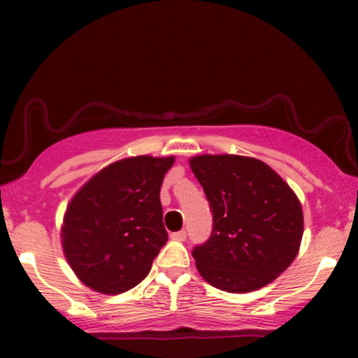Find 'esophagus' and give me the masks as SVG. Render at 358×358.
<instances>
[{
	"label": "esophagus",
	"mask_w": 358,
	"mask_h": 358,
	"mask_svg": "<svg viewBox=\"0 0 358 358\" xmlns=\"http://www.w3.org/2000/svg\"><path fill=\"white\" fill-rule=\"evenodd\" d=\"M171 238L176 239V241H185V238H187V233H185V229H180V231H176L171 234Z\"/></svg>",
	"instance_id": "1"
}]
</instances>
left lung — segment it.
Masks as SVG:
<instances>
[{"label": "left lung", "mask_w": 358, "mask_h": 358, "mask_svg": "<svg viewBox=\"0 0 358 358\" xmlns=\"http://www.w3.org/2000/svg\"><path fill=\"white\" fill-rule=\"evenodd\" d=\"M213 217L210 238L192 256L210 285L229 293L266 287L296 257L303 210L285 180L262 161L202 155L189 161Z\"/></svg>", "instance_id": "left-lung-1"}]
</instances>
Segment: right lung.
Returning <instances> with one entry per match:
<instances>
[{"label":"right lung","mask_w":358,"mask_h":358,"mask_svg":"<svg viewBox=\"0 0 358 358\" xmlns=\"http://www.w3.org/2000/svg\"><path fill=\"white\" fill-rule=\"evenodd\" d=\"M174 156H134L99 171L75 194L62 227L63 252L94 292L124 293L148 275L168 241L159 190Z\"/></svg>","instance_id":"add662e5"}]
</instances>
